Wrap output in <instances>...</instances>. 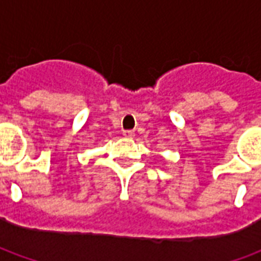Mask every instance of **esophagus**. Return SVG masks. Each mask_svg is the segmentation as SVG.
I'll return each instance as SVG.
<instances>
[{
	"mask_svg": "<svg viewBox=\"0 0 261 261\" xmlns=\"http://www.w3.org/2000/svg\"><path fill=\"white\" fill-rule=\"evenodd\" d=\"M123 136H124L125 138H133V137H134V131H131V130L123 131Z\"/></svg>",
	"mask_w": 261,
	"mask_h": 261,
	"instance_id": "1",
	"label": "esophagus"
}]
</instances>
